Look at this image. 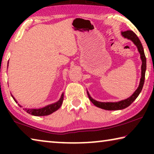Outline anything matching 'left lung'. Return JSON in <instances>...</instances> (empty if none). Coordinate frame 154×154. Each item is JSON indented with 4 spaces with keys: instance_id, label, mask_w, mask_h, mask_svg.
I'll use <instances>...</instances> for the list:
<instances>
[{
    "instance_id": "1",
    "label": "left lung",
    "mask_w": 154,
    "mask_h": 154,
    "mask_svg": "<svg viewBox=\"0 0 154 154\" xmlns=\"http://www.w3.org/2000/svg\"><path fill=\"white\" fill-rule=\"evenodd\" d=\"M121 35H123L124 38L130 40L133 42L134 45L137 48L138 51L140 54V57L142 60V75H141L140 85L137 89L136 90V91L132 94V96H130L129 98L126 99V100L120 101V102H97V101L94 100V99H92L90 97V94L88 93L87 91L88 97H89L90 100L93 103L94 105H95L96 106L99 107V108L105 109V110H121V109H123L127 108L128 106H129L134 100H136L137 97L139 96V94L142 91L143 85H144V79H145V72H146V57H145L144 49H143L142 45L141 43V42L139 39V38L137 36V35L134 33L132 31H125L121 32Z\"/></svg>"
}]
</instances>
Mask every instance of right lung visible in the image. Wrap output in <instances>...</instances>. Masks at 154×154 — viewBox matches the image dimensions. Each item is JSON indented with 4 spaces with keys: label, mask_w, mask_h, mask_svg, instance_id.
<instances>
[{
    "label": "right lung",
    "mask_w": 154,
    "mask_h": 154,
    "mask_svg": "<svg viewBox=\"0 0 154 154\" xmlns=\"http://www.w3.org/2000/svg\"><path fill=\"white\" fill-rule=\"evenodd\" d=\"M11 95L12 97V98H13V100L15 101V102L17 103V100H15V98L12 96V94H11ZM63 100H64V94H62V96H61L60 100H59L58 102L54 103V104L48 105V106L43 107V108L37 109H24L26 111L27 113H29V114L35 116H48V115L51 114V113L54 112V111H56L57 110H58V109L60 108V106H62ZM18 105L20 107H22L21 106V105H20L19 104Z\"/></svg>",
    "instance_id": "right-lung-1"
}]
</instances>
